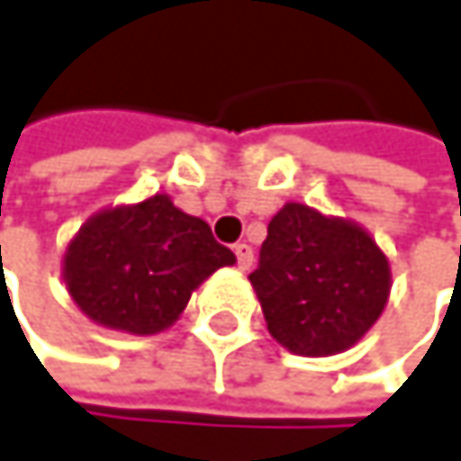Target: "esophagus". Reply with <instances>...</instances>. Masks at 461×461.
<instances>
[{
  "mask_svg": "<svg viewBox=\"0 0 461 461\" xmlns=\"http://www.w3.org/2000/svg\"><path fill=\"white\" fill-rule=\"evenodd\" d=\"M235 257H238V267L240 270H249L254 265V249L249 243H238L235 246Z\"/></svg>",
  "mask_w": 461,
  "mask_h": 461,
  "instance_id": "34e87169",
  "label": "esophagus"
}]
</instances>
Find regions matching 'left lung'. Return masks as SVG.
Instances as JSON below:
<instances>
[{"label": "left lung", "mask_w": 461, "mask_h": 461, "mask_svg": "<svg viewBox=\"0 0 461 461\" xmlns=\"http://www.w3.org/2000/svg\"><path fill=\"white\" fill-rule=\"evenodd\" d=\"M249 281L281 347L328 357L355 347L380 320L391 265L360 223L286 202L267 223Z\"/></svg>", "instance_id": "8db88e82"}]
</instances>
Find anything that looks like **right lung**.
<instances>
[{
  "label": "right lung",
  "instance_id": "add662e5",
  "mask_svg": "<svg viewBox=\"0 0 461 461\" xmlns=\"http://www.w3.org/2000/svg\"><path fill=\"white\" fill-rule=\"evenodd\" d=\"M235 262L207 221L155 194L86 218L65 249L62 278L92 322L152 336L180 320L202 281Z\"/></svg>",
  "mask_w": 461,
  "mask_h": 461
}]
</instances>
